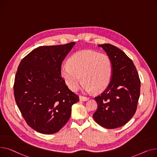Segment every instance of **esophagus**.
Segmentation results:
<instances>
[{
  "mask_svg": "<svg viewBox=\"0 0 157 157\" xmlns=\"http://www.w3.org/2000/svg\"><path fill=\"white\" fill-rule=\"evenodd\" d=\"M79 99H80V101H88L89 99V98L83 96H79Z\"/></svg>",
  "mask_w": 157,
  "mask_h": 157,
  "instance_id": "34e87169",
  "label": "esophagus"
}]
</instances>
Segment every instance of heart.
Listing matches in <instances>:
<instances>
[{
  "label": "heart",
  "mask_w": 157,
  "mask_h": 157,
  "mask_svg": "<svg viewBox=\"0 0 157 157\" xmlns=\"http://www.w3.org/2000/svg\"><path fill=\"white\" fill-rule=\"evenodd\" d=\"M112 74V63L109 56L91 50L73 53L68 63L63 64L60 68L61 77L70 89L76 90L82 78L80 88L86 93L106 89Z\"/></svg>",
  "instance_id": "obj_1"
}]
</instances>
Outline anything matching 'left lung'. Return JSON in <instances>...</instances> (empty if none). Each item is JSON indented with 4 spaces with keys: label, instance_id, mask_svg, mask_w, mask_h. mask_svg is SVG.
<instances>
[{
    "label": "left lung",
    "instance_id": "left-lung-1",
    "mask_svg": "<svg viewBox=\"0 0 157 157\" xmlns=\"http://www.w3.org/2000/svg\"><path fill=\"white\" fill-rule=\"evenodd\" d=\"M98 46L111 59L113 74L106 89L95 97L98 109L93 118L101 126L112 129L125 125L135 114L141 82L132 61L124 52L109 44Z\"/></svg>",
    "mask_w": 157,
    "mask_h": 157
}]
</instances>
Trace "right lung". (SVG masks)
<instances>
[{
	"mask_svg": "<svg viewBox=\"0 0 157 157\" xmlns=\"http://www.w3.org/2000/svg\"><path fill=\"white\" fill-rule=\"evenodd\" d=\"M75 44L40 46L17 68L14 85L16 104L28 125L40 133L58 132L68 121L72 105L79 101L60 75L62 62Z\"/></svg>",
	"mask_w": 157,
	"mask_h": 157,
	"instance_id": "right-lung-1",
	"label": "right lung"
}]
</instances>
